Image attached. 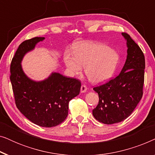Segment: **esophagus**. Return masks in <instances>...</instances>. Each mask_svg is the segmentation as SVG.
Masks as SVG:
<instances>
[{
  "label": "esophagus",
  "mask_w": 155,
  "mask_h": 155,
  "mask_svg": "<svg viewBox=\"0 0 155 155\" xmlns=\"http://www.w3.org/2000/svg\"><path fill=\"white\" fill-rule=\"evenodd\" d=\"M87 90V86L84 85V84H82L81 86V88H80V92H81V93H84Z\"/></svg>",
  "instance_id": "34e87169"
}]
</instances>
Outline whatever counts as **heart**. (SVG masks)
Segmentation results:
<instances>
[{
	"instance_id": "b5f03b06",
	"label": "heart",
	"mask_w": 155,
	"mask_h": 155,
	"mask_svg": "<svg viewBox=\"0 0 155 155\" xmlns=\"http://www.w3.org/2000/svg\"><path fill=\"white\" fill-rule=\"evenodd\" d=\"M73 54L64 55V63L73 74L81 73L84 68L85 75L91 82L101 83L114 75L118 61V54L109 46L95 42H81L74 46Z\"/></svg>"
}]
</instances>
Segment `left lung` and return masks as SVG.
<instances>
[{
  "label": "left lung",
  "mask_w": 155,
  "mask_h": 155,
  "mask_svg": "<svg viewBox=\"0 0 155 155\" xmlns=\"http://www.w3.org/2000/svg\"><path fill=\"white\" fill-rule=\"evenodd\" d=\"M127 58L120 73L101 85L93 88L98 93L99 103L92 110L96 120L114 124L126 119L134 111L143 94L145 56L140 46L127 33Z\"/></svg>",
  "instance_id": "8db88e82"
}]
</instances>
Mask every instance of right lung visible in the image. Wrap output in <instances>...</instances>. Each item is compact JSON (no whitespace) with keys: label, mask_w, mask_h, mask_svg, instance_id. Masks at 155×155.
<instances>
[{"label":"right lung","mask_w":155,"mask_h":155,"mask_svg":"<svg viewBox=\"0 0 155 155\" xmlns=\"http://www.w3.org/2000/svg\"><path fill=\"white\" fill-rule=\"evenodd\" d=\"M44 37H34L20 44L10 64V81L16 107L36 125L51 128L63 122L69 101L79 94L81 82L53 73L43 81H33L22 71L21 61Z\"/></svg>","instance_id":"add662e5"}]
</instances>
